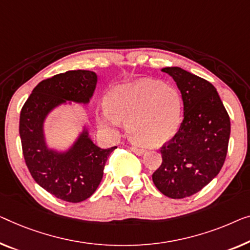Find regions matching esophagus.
I'll return each instance as SVG.
<instances>
[{"instance_id":"esophagus-1","label":"esophagus","mask_w":250,"mask_h":250,"mask_svg":"<svg viewBox=\"0 0 250 250\" xmlns=\"http://www.w3.org/2000/svg\"><path fill=\"white\" fill-rule=\"evenodd\" d=\"M130 149H131V150L135 152V154H137V155H143L144 152H145V149L144 148H139V147H137V146H131V147H130Z\"/></svg>"}]
</instances>
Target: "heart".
Wrapping results in <instances>:
<instances>
[{
    "label": "heart",
    "instance_id": "b5f03b06",
    "mask_svg": "<svg viewBox=\"0 0 250 250\" xmlns=\"http://www.w3.org/2000/svg\"><path fill=\"white\" fill-rule=\"evenodd\" d=\"M182 110L176 89L157 81L140 80L110 92L99 122L103 128L115 131L120 121H126L131 139L147 146H159L176 135Z\"/></svg>",
    "mask_w": 250,
    "mask_h": 250
}]
</instances>
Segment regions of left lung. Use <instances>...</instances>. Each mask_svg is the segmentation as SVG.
Instances as JSON below:
<instances>
[{"label":"left lung","mask_w":250,"mask_h":250,"mask_svg":"<svg viewBox=\"0 0 250 250\" xmlns=\"http://www.w3.org/2000/svg\"><path fill=\"white\" fill-rule=\"evenodd\" d=\"M162 70L181 91L184 119L176 135L161 148L163 162L152 182L164 195L184 199L220 172L228 151L230 118L210 82L180 67Z\"/></svg>","instance_id":"8db88e82"}]
</instances>
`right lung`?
Wrapping results in <instances>:
<instances>
[{
  "mask_svg": "<svg viewBox=\"0 0 250 250\" xmlns=\"http://www.w3.org/2000/svg\"><path fill=\"white\" fill-rule=\"evenodd\" d=\"M98 82L91 70H68L37 85L20 113L22 152L30 174L42 188L66 202L88 199L101 182L103 169L117 147L101 149L84 130L65 152L48 149L43 135L47 114L66 101L88 103Z\"/></svg>",
  "mask_w": 250,
  "mask_h": 250,
  "instance_id": "obj_1",
  "label": "right lung"
}]
</instances>
